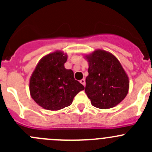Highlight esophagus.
I'll return each mask as SVG.
<instances>
[{
	"label": "esophagus",
	"instance_id": "obj_1",
	"mask_svg": "<svg viewBox=\"0 0 152 152\" xmlns=\"http://www.w3.org/2000/svg\"><path fill=\"white\" fill-rule=\"evenodd\" d=\"M80 82H81V83H82V85H83L84 86L85 85V79H82V80H80Z\"/></svg>",
	"mask_w": 152,
	"mask_h": 152
}]
</instances>
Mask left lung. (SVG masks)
<instances>
[{
    "label": "left lung",
    "instance_id": "1",
    "mask_svg": "<svg viewBox=\"0 0 152 152\" xmlns=\"http://www.w3.org/2000/svg\"><path fill=\"white\" fill-rule=\"evenodd\" d=\"M88 73L85 93L92 105L110 109L124 100L129 91V78L117 58L97 50L87 56Z\"/></svg>",
    "mask_w": 152,
    "mask_h": 152
}]
</instances>
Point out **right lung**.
I'll use <instances>...</instances> for the list:
<instances>
[{
    "instance_id": "obj_1",
    "label": "right lung",
    "mask_w": 152,
    "mask_h": 152,
    "mask_svg": "<svg viewBox=\"0 0 152 152\" xmlns=\"http://www.w3.org/2000/svg\"><path fill=\"white\" fill-rule=\"evenodd\" d=\"M67 56L56 51L44 56L32 73L29 83L31 96L37 104L48 110L68 107L85 87L74 79L72 70L64 64Z\"/></svg>"
}]
</instances>
